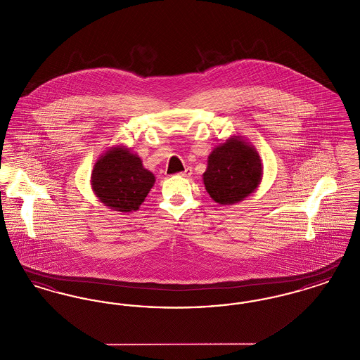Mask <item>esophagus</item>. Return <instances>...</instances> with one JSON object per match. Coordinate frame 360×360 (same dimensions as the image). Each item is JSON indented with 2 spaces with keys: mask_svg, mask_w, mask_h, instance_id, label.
I'll use <instances>...</instances> for the list:
<instances>
[{
  "mask_svg": "<svg viewBox=\"0 0 360 360\" xmlns=\"http://www.w3.org/2000/svg\"><path fill=\"white\" fill-rule=\"evenodd\" d=\"M191 174H193V170H191V167H186V169H185L184 172H179V175H181V176H190Z\"/></svg>",
  "mask_w": 360,
  "mask_h": 360,
  "instance_id": "1",
  "label": "esophagus"
}]
</instances>
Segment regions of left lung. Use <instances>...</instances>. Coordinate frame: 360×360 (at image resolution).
<instances>
[{
	"label": "left lung",
	"instance_id": "1",
	"mask_svg": "<svg viewBox=\"0 0 360 360\" xmlns=\"http://www.w3.org/2000/svg\"><path fill=\"white\" fill-rule=\"evenodd\" d=\"M263 178L257 148L243 136L228 137L207 158L206 191L220 205H233L255 193Z\"/></svg>",
	"mask_w": 360,
	"mask_h": 360
}]
</instances>
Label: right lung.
Instances as JSON below:
<instances>
[{
  "instance_id": "obj_1",
  "label": "right lung",
  "mask_w": 360,
  "mask_h": 360,
  "mask_svg": "<svg viewBox=\"0 0 360 360\" xmlns=\"http://www.w3.org/2000/svg\"><path fill=\"white\" fill-rule=\"evenodd\" d=\"M155 175L125 146L110 147L94 163L90 185L103 205L122 213L137 210L154 186Z\"/></svg>"
}]
</instances>
